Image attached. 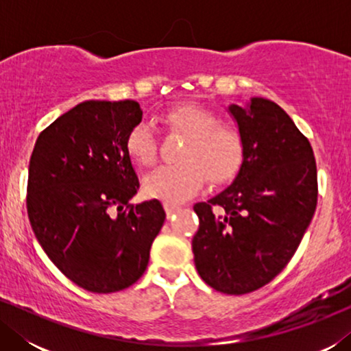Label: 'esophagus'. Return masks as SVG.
Instances as JSON below:
<instances>
[{"instance_id": "1", "label": "esophagus", "mask_w": 351, "mask_h": 351, "mask_svg": "<svg viewBox=\"0 0 351 351\" xmlns=\"http://www.w3.org/2000/svg\"><path fill=\"white\" fill-rule=\"evenodd\" d=\"M165 209H166V214H167V219L174 217V215L179 213L180 210V206L177 204H172V203H165Z\"/></svg>"}]
</instances>
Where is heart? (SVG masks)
<instances>
[{
  "mask_svg": "<svg viewBox=\"0 0 351 351\" xmlns=\"http://www.w3.org/2000/svg\"><path fill=\"white\" fill-rule=\"evenodd\" d=\"M167 131L186 137L179 165L161 166L143 179V191L152 198L169 203L184 201L210 182L222 186L239 174L246 158V142L241 131L213 110L195 104L177 105L162 114ZM126 152L138 166H153L158 158V137L148 121L129 129Z\"/></svg>",
  "mask_w": 351,
  "mask_h": 351,
  "instance_id": "1",
  "label": "heart"
}]
</instances>
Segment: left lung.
Returning <instances> with one entry per match:
<instances>
[{"mask_svg":"<svg viewBox=\"0 0 351 351\" xmlns=\"http://www.w3.org/2000/svg\"><path fill=\"white\" fill-rule=\"evenodd\" d=\"M246 158L227 190L193 206L191 241L199 276L230 295L257 291L280 275L299 247L318 203V172L308 138L285 110L254 97L232 105Z\"/></svg>","mask_w":351,"mask_h":351,"instance_id":"8db88e82","label":"left lung"}]
</instances>
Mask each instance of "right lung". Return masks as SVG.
<instances>
[{
  "instance_id": "right-lung-1",
  "label": "right lung",
  "mask_w": 351,
  "mask_h": 351,
  "mask_svg": "<svg viewBox=\"0 0 351 351\" xmlns=\"http://www.w3.org/2000/svg\"><path fill=\"white\" fill-rule=\"evenodd\" d=\"M142 121L136 100H89L41 131L28 166L27 213L38 243L64 275L110 294L143 275L166 213L134 206L138 179L126 136Z\"/></svg>"
}]
</instances>
